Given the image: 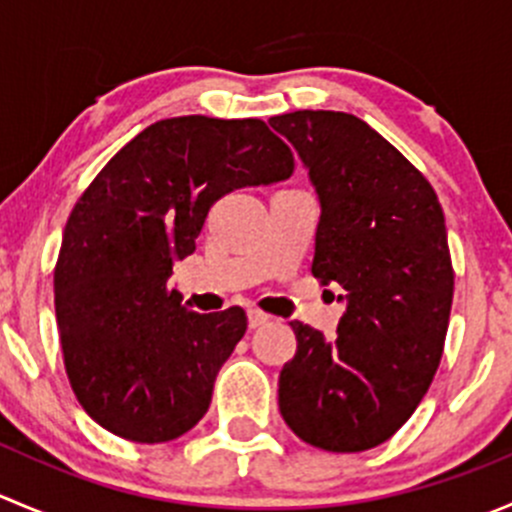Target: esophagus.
Listing matches in <instances>:
<instances>
[{
  "label": "esophagus",
  "instance_id": "esophagus-1",
  "mask_svg": "<svg viewBox=\"0 0 512 512\" xmlns=\"http://www.w3.org/2000/svg\"><path fill=\"white\" fill-rule=\"evenodd\" d=\"M247 319H250V329H260V327H265L267 322H270V314H265L262 309L252 307L250 312H247Z\"/></svg>",
  "mask_w": 512,
  "mask_h": 512
}]
</instances>
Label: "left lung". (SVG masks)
<instances>
[{
    "label": "left lung",
    "mask_w": 512,
    "mask_h": 512,
    "mask_svg": "<svg viewBox=\"0 0 512 512\" xmlns=\"http://www.w3.org/2000/svg\"><path fill=\"white\" fill-rule=\"evenodd\" d=\"M270 126L297 148L322 205L312 275L347 302L332 342L292 322L282 418L322 451H369L409 421L441 364L453 304L441 203L426 175L352 113L292 111Z\"/></svg>",
    "instance_id": "left-lung-1"
}]
</instances>
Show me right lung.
Listing matches in <instances>:
<instances>
[{"instance_id": "1", "label": "right lung", "mask_w": 512, "mask_h": 512, "mask_svg": "<svg viewBox=\"0 0 512 512\" xmlns=\"http://www.w3.org/2000/svg\"><path fill=\"white\" fill-rule=\"evenodd\" d=\"M294 173L260 118L151 123L76 200L54 267L66 376L98 426L126 441L183 436L208 411L220 366L247 329L242 307L198 314L168 287L215 200Z\"/></svg>"}]
</instances>
